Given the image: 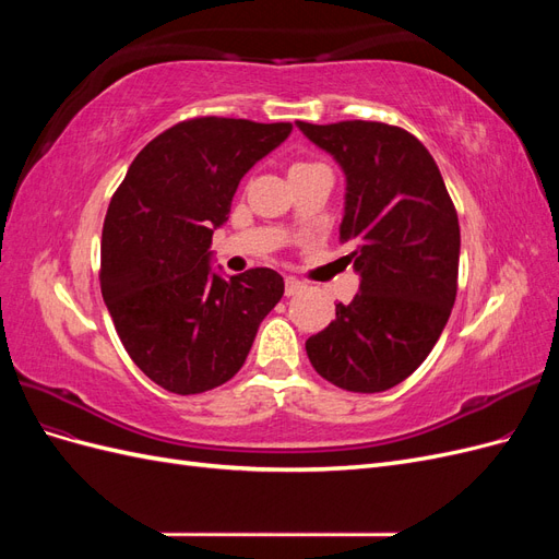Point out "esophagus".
Returning <instances> with one entry per match:
<instances>
[{
  "label": "esophagus",
  "instance_id": "1",
  "mask_svg": "<svg viewBox=\"0 0 559 559\" xmlns=\"http://www.w3.org/2000/svg\"><path fill=\"white\" fill-rule=\"evenodd\" d=\"M302 289H306V284L298 282L296 277H286V282H284V294H286V296H296V294L302 292Z\"/></svg>",
  "mask_w": 559,
  "mask_h": 559
}]
</instances>
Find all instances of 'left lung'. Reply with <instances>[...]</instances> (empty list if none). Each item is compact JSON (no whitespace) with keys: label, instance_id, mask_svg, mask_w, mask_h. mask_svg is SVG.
<instances>
[{"label":"left lung","instance_id":"1","mask_svg":"<svg viewBox=\"0 0 559 559\" xmlns=\"http://www.w3.org/2000/svg\"><path fill=\"white\" fill-rule=\"evenodd\" d=\"M296 126L345 175L341 245L359 275V294L308 337V357L335 386L384 392L429 357L448 324L460 222L441 170L411 132L373 121Z\"/></svg>","mask_w":559,"mask_h":559}]
</instances>
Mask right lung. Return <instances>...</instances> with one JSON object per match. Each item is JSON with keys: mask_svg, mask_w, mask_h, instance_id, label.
<instances>
[{"mask_svg": "<svg viewBox=\"0 0 559 559\" xmlns=\"http://www.w3.org/2000/svg\"><path fill=\"white\" fill-rule=\"evenodd\" d=\"M292 130L245 118L183 121L140 151L109 202L103 298L130 359L167 392L228 382L284 294L270 267H212V235L228 222L240 179Z\"/></svg>", "mask_w": 559, "mask_h": 559, "instance_id": "add662e5", "label": "right lung"}]
</instances>
